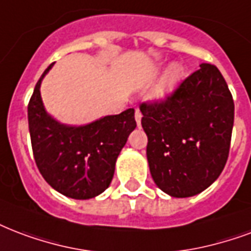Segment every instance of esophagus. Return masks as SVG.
I'll list each match as a JSON object with an SVG mask.
<instances>
[{
  "mask_svg": "<svg viewBox=\"0 0 251 251\" xmlns=\"http://www.w3.org/2000/svg\"><path fill=\"white\" fill-rule=\"evenodd\" d=\"M135 121H137V125H138V127L141 126V120H142V113L139 112V110H135Z\"/></svg>",
  "mask_w": 251,
  "mask_h": 251,
  "instance_id": "34e87169",
  "label": "esophagus"
}]
</instances>
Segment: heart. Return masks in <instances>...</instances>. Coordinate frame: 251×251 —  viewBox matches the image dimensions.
Here are the masks:
<instances>
[{
  "instance_id": "1",
  "label": "heart",
  "mask_w": 251,
  "mask_h": 251,
  "mask_svg": "<svg viewBox=\"0 0 251 251\" xmlns=\"http://www.w3.org/2000/svg\"><path fill=\"white\" fill-rule=\"evenodd\" d=\"M183 76H184L183 66L180 63H172L171 66L166 70L158 85L154 88V91L151 93V100L155 101V102H160V101L168 99L180 85Z\"/></svg>"
}]
</instances>
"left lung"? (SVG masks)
Returning <instances> with one entry per match:
<instances>
[{
    "instance_id": "1",
    "label": "left lung",
    "mask_w": 251,
    "mask_h": 251,
    "mask_svg": "<svg viewBox=\"0 0 251 251\" xmlns=\"http://www.w3.org/2000/svg\"><path fill=\"white\" fill-rule=\"evenodd\" d=\"M152 180L171 198H191L213 184L229 155L234 102L213 64L181 83L160 104H142Z\"/></svg>"
}]
</instances>
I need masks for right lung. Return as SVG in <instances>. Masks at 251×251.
<instances>
[{
    "label": "right lung",
    "mask_w": 251,
    "mask_h": 251,
    "mask_svg": "<svg viewBox=\"0 0 251 251\" xmlns=\"http://www.w3.org/2000/svg\"><path fill=\"white\" fill-rule=\"evenodd\" d=\"M52 66L36 83L27 106L35 163L59 194L76 200L93 199L112 183L118 155L137 127L134 109L85 125L62 124L46 110L41 96L42 81Z\"/></svg>",
    "instance_id": "add662e5"
}]
</instances>
